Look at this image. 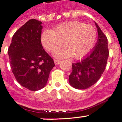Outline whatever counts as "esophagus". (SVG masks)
Returning a JSON list of instances; mask_svg holds the SVG:
<instances>
[{
    "label": "esophagus",
    "mask_w": 122,
    "mask_h": 122,
    "mask_svg": "<svg viewBox=\"0 0 122 122\" xmlns=\"http://www.w3.org/2000/svg\"><path fill=\"white\" fill-rule=\"evenodd\" d=\"M54 62L55 63V64L58 65V64H59V63H61V61H59L58 59H54Z\"/></svg>",
    "instance_id": "esophagus-1"
}]
</instances>
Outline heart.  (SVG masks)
Returning <instances> with one entry per match:
<instances>
[{"label": "heart", "instance_id": "b5f03b06", "mask_svg": "<svg viewBox=\"0 0 122 122\" xmlns=\"http://www.w3.org/2000/svg\"><path fill=\"white\" fill-rule=\"evenodd\" d=\"M97 38L95 28L81 22L68 21L56 25L52 30L46 29L41 34L42 46L49 52H53L64 42L65 46L54 51L58 58L72 55L75 59L83 58L92 49Z\"/></svg>", "mask_w": 122, "mask_h": 122}]
</instances>
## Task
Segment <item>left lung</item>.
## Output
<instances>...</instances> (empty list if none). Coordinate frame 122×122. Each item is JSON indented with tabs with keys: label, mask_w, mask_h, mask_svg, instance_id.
Listing matches in <instances>:
<instances>
[{
	"label": "left lung",
	"mask_w": 122,
	"mask_h": 122,
	"mask_svg": "<svg viewBox=\"0 0 122 122\" xmlns=\"http://www.w3.org/2000/svg\"><path fill=\"white\" fill-rule=\"evenodd\" d=\"M98 41L93 50L81 61L72 64V72L69 76L71 86L85 90L95 84L105 69L109 55L108 41L100 27L95 22Z\"/></svg>",
	"instance_id": "1"
}]
</instances>
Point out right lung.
I'll use <instances>...</instances> for the list:
<instances>
[{"label":"right lung","mask_w":122,"mask_h":122,"mask_svg":"<svg viewBox=\"0 0 122 122\" xmlns=\"http://www.w3.org/2000/svg\"><path fill=\"white\" fill-rule=\"evenodd\" d=\"M41 24L34 19L28 20L15 32L8 49L15 78L20 85L30 91L45 86L55 66L41 44Z\"/></svg>","instance_id":"add662e5"}]
</instances>
